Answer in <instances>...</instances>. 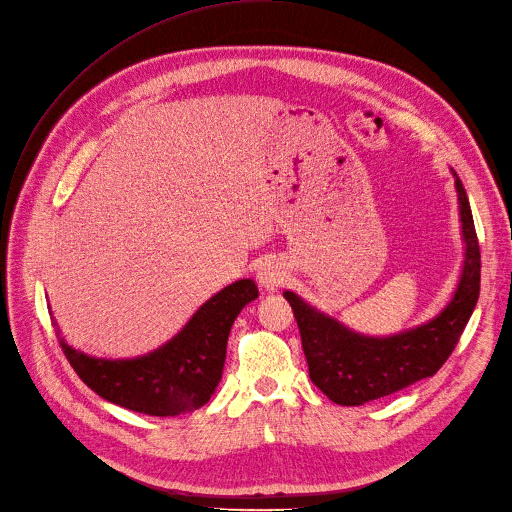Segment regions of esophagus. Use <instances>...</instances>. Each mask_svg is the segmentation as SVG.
Returning <instances> with one entry per match:
<instances>
[{
  "instance_id": "34e87169",
  "label": "esophagus",
  "mask_w": 512,
  "mask_h": 512,
  "mask_svg": "<svg viewBox=\"0 0 512 512\" xmlns=\"http://www.w3.org/2000/svg\"><path fill=\"white\" fill-rule=\"evenodd\" d=\"M260 288H264L267 292H277L283 281L288 279V269H285V262H281L279 258H271L267 262H262V267L258 269L256 275Z\"/></svg>"
}]
</instances>
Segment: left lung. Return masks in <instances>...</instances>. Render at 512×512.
Wrapping results in <instances>:
<instances>
[{"label":"left lung","instance_id":"1","mask_svg":"<svg viewBox=\"0 0 512 512\" xmlns=\"http://www.w3.org/2000/svg\"><path fill=\"white\" fill-rule=\"evenodd\" d=\"M452 174L464 260L452 298L433 319L388 336H370L315 309L296 292H283L298 321L309 376L334 403L363 405L435 376L473 315L481 285V254L466 191L458 174Z\"/></svg>","mask_w":512,"mask_h":512}]
</instances>
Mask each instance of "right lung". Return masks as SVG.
I'll return each instance as SVG.
<instances>
[{"mask_svg": "<svg viewBox=\"0 0 512 512\" xmlns=\"http://www.w3.org/2000/svg\"><path fill=\"white\" fill-rule=\"evenodd\" d=\"M256 298V283L239 279L203 302L170 340L124 359L73 349L54 317L52 323L73 370L96 395L138 414L178 416L199 410L216 393L233 321Z\"/></svg>", "mask_w": 512, "mask_h": 512, "instance_id": "right-lung-1", "label": "right lung"}]
</instances>
